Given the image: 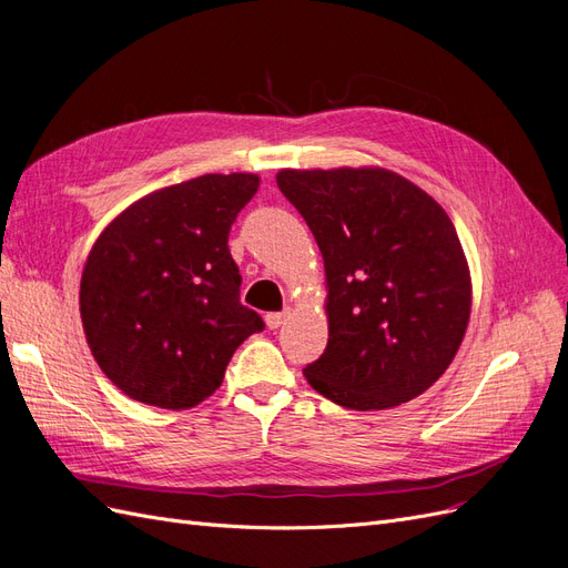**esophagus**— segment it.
<instances>
[{
  "instance_id": "1",
  "label": "esophagus",
  "mask_w": 568,
  "mask_h": 568,
  "mask_svg": "<svg viewBox=\"0 0 568 568\" xmlns=\"http://www.w3.org/2000/svg\"><path fill=\"white\" fill-rule=\"evenodd\" d=\"M284 320H286V313H267L265 315V324L270 326V329H280Z\"/></svg>"
}]
</instances>
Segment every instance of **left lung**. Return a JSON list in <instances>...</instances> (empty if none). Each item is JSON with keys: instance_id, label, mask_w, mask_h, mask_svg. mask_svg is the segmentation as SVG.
Listing matches in <instances>:
<instances>
[{"instance_id": "8db88e82", "label": "left lung", "mask_w": 568, "mask_h": 568, "mask_svg": "<svg viewBox=\"0 0 568 568\" xmlns=\"http://www.w3.org/2000/svg\"><path fill=\"white\" fill-rule=\"evenodd\" d=\"M277 186L320 246L329 341L303 369L324 398L388 409L450 367L469 324L471 277L453 220L384 168L280 170Z\"/></svg>"}]
</instances>
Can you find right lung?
I'll use <instances>...</instances> for the list:
<instances>
[{
  "label": "right lung",
  "mask_w": 568,
  "mask_h": 568,
  "mask_svg": "<svg viewBox=\"0 0 568 568\" xmlns=\"http://www.w3.org/2000/svg\"><path fill=\"white\" fill-rule=\"evenodd\" d=\"M251 173L201 175L134 201L99 234L80 282L90 351L132 400L186 409L213 395L234 351L263 332L239 301L227 239Z\"/></svg>",
  "instance_id": "add662e5"
}]
</instances>
